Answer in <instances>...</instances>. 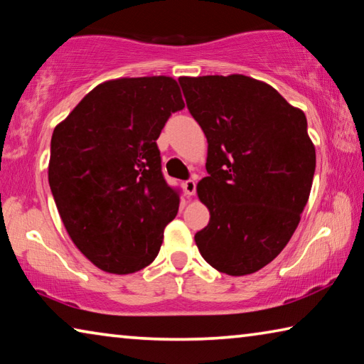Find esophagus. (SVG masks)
Masks as SVG:
<instances>
[{"label":"esophagus","instance_id":"esophagus-1","mask_svg":"<svg viewBox=\"0 0 364 364\" xmlns=\"http://www.w3.org/2000/svg\"><path fill=\"white\" fill-rule=\"evenodd\" d=\"M183 188H184V194H186L188 197L196 194V181H194V180L184 181V183H183Z\"/></svg>","mask_w":364,"mask_h":364}]
</instances>
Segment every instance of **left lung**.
Wrapping results in <instances>:
<instances>
[{
  "label": "left lung",
  "instance_id": "left-lung-1",
  "mask_svg": "<svg viewBox=\"0 0 364 364\" xmlns=\"http://www.w3.org/2000/svg\"><path fill=\"white\" fill-rule=\"evenodd\" d=\"M180 83L208 143V176L197 196L210 221L196 245L220 273L252 274L286 247L310 197L316 152L306 117L271 85L241 73Z\"/></svg>",
  "mask_w": 364,
  "mask_h": 364
}]
</instances>
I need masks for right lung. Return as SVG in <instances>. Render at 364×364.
Returning a JSON list of instances; mask_svg holds the SVG:
<instances>
[{
  "instance_id": "add662e5",
  "label": "right lung",
  "mask_w": 364,
  "mask_h": 364,
  "mask_svg": "<svg viewBox=\"0 0 364 364\" xmlns=\"http://www.w3.org/2000/svg\"><path fill=\"white\" fill-rule=\"evenodd\" d=\"M184 101L165 75L97 85L58 123L48 180L72 242L106 273L130 274L157 257L180 193L164 180L157 138Z\"/></svg>"
}]
</instances>
